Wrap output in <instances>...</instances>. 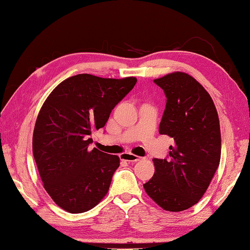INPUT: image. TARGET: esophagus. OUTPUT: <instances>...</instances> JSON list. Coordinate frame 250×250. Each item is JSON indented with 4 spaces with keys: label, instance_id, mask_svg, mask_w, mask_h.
Wrapping results in <instances>:
<instances>
[{
    "label": "esophagus",
    "instance_id": "obj_1",
    "mask_svg": "<svg viewBox=\"0 0 250 250\" xmlns=\"http://www.w3.org/2000/svg\"><path fill=\"white\" fill-rule=\"evenodd\" d=\"M121 158L125 161H128V162H137L140 161L142 159L141 157H138L136 155H132V154H128V153H125V154H122Z\"/></svg>",
    "mask_w": 250,
    "mask_h": 250
}]
</instances>
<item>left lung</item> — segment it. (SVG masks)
<instances>
[{"mask_svg":"<svg viewBox=\"0 0 250 250\" xmlns=\"http://www.w3.org/2000/svg\"><path fill=\"white\" fill-rule=\"evenodd\" d=\"M154 83L167 97L160 135L174 139L166 159L154 158L155 174L143 185L161 208L179 212L203 197L221 160V129L211 96L196 79L175 72Z\"/></svg>","mask_w":250,"mask_h":250,"instance_id":"1","label":"left lung"}]
</instances>
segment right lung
Returning <instances> with one entry per match:
<instances>
[{"mask_svg":"<svg viewBox=\"0 0 250 250\" xmlns=\"http://www.w3.org/2000/svg\"><path fill=\"white\" fill-rule=\"evenodd\" d=\"M136 83V77L78 74L60 83L44 102L36 121L33 153L45 191L60 208L86 212L107 194L120 158L91 150V133L105 126Z\"/></svg>","mask_w":250,"mask_h":250,"instance_id":"right-lung-1","label":"right lung"}]
</instances>
